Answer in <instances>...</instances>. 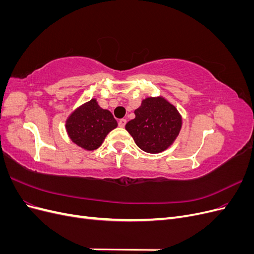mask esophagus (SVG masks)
<instances>
[{"mask_svg": "<svg viewBox=\"0 0 254 254\" xmlns=\"http://www.w3.org/2000/svg\"><path fill=\"white\" fill-rule=\"evenodd\" d=\"M126 125V120L125 119H121L120 121H119V126L121 127V128H123Z\"/></svg>", "mask_w": 254, "mask_h": 254, "instance_id": "1", "label": "esophagus"}]
</instances>
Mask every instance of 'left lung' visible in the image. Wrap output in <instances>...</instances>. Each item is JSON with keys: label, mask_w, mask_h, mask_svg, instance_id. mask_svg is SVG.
Wrapping results in <instances>:
<instances>
[{"label": "left lung", "mask_w": 254, "mask_h": 254, "mask_svg": "<svg viewBox=\"0 0 254 254\" xmlns=\"http://www.w3.org/2000/svg\"><path fill=\"white\" fill-rule=\"evenodd\" d=\"M125 128L142 150L158 153L171 146L179 134L181 117L163 97L145 98Z\"/></svg>", "instance_id": "left-lung-1"}]
</instances>
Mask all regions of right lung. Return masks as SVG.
Here are the masks:
<instances>
[{
    "instance_id": "1",
    "label": "right lung",
    "mask_w": 254,
    "mask_h": 254,
    "mask_svg": "<svg viewBox=\"0 0 254 254\" xmlns=\"http://www.w3.org/2000/svg\"><path fill=\"white\" fill-rule=\"evenodd\" d=\"M117 126L112 113L102 109L94 98L76 109L65 124L71 140L87 150L98 148L106 135Z\"/></svg>"
}]
</instances>
